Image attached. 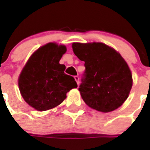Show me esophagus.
I'll return each mask as SVG.
<instances>
[{"mask_svg": "<svg viewBox=\"0 0 150 150\" xmlns=\"http://www.w3.org/2000/svg\"><path fill=\"white\" fill-rule=\"evenodd\" d=\"M74 79H75V80H76V83H77V85H79V76H74Z\"/></svg>", "mask_w": 150, "mask_h": 150, "instance_id": "obj_1", "label": "esophagus"}]
</instances>
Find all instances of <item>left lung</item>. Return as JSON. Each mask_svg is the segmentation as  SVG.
<instances>
[{"mask_svg": "<svg viewBox=\"0 0 150 150\" xmlns=\"http://www.w3.org/2000/svg\"><path fill=\"white\" fill-rule=\"evenodd\" d=\"M72 47L78 59L85 62L79 88L85 103L104 112L120 107L132 87V73L121 55L101 43H74Z\"/></svg>", "mask_w": 150, "mask_h": 150, "instance_id": "8db88e82", "label": "left lung"}]
</instances>
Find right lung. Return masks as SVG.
<instances>
[{"label":"right lung","instance_id":"1","mask_svg":"<svg viewBox=\"0 0 150 150\" xmlns=\"http://www.w3.org/2000/svg\"><path fill=\"white\" fill-rule=\"evenodd\" d=\"M64 46L53 43L42 46L31 55L18 78L24 100L34 109H52L66 98V94L77 87L73 76L64 74L59 61L65 53Z\"/></svg>","mask_w":150,"mask_h":150}]
</instances>
